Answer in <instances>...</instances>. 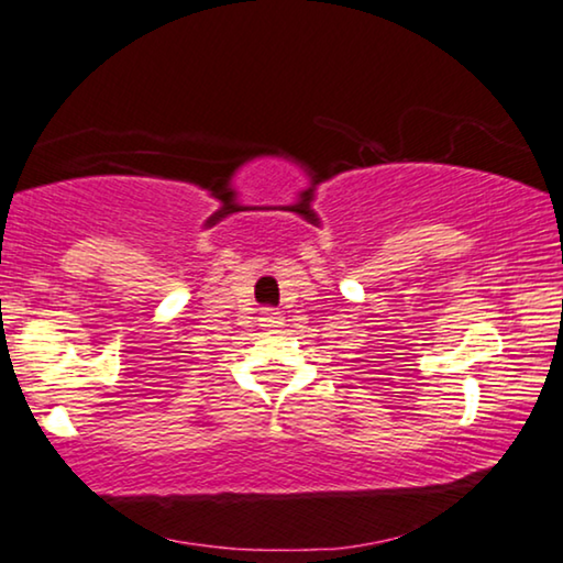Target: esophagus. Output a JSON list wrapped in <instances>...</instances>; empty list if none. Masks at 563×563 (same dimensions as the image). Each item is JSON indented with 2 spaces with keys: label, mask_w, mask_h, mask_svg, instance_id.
Here are the masks:
<instances>
[{
  "label": "esophagus",
  "mask_w": 563,
  "mask_h": 563,
  "mask_svg": "<svg viewBox=\"0 0 563 563\" xmlns=\"http://www.w3.org/2000/svg\"><path fill=\"white\" fill-rule=\"evenodd\" d=\"M260 321H262V327L267 329V332H277V329L283 327V313L275 311V309H262Z\"/></svg>",
  "instance_id": "34e87169"
}]
</instances>
